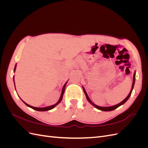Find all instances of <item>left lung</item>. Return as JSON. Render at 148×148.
<instances>
[{
  "mask_svg": "<svg viewBox=\"0 0 148 148\" xmlns=\"http://www.w3.org/2000/svg\"><path fill=\"white\" fill-rule=\"evenodd\" d=\"M135 73H134V75H133V84H132V89H131L130 92V93H129V95L127 96V97L126 98H125V99L123 101H122L120 103H119V104H117V105H115V106H111V107H100V106H98L95 104H94V103L91 101V99H89V97H88V95H87V93H86V91H85V89H84L83 88V91H84V94H85V95H86L87 100H88L89 102H90L91 104L93 106H95V107H96V108H97V109L102 110V111H111V110H114V109H117V107H119L121 105L123 104L125 102H127V101L129 99L130 96V95H131L132 90H133V89L134 84H135Z\"/></svg>",
  "mask_w": 148,
  "mask_h": 148,
  "instance_id": "8db88e82",
  "label": "left lung"
}]
</instances>
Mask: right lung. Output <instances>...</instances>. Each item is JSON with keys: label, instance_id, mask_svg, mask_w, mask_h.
<instances>
[{"label": "right lung", "instance_id": "1", "mask_svg": "<svg viewBox=\"0 0 148 148\" xmlns=\"http://www.w3.org/2000/svg\"><path fill=\"white\" fill-rule=\"evenodd\" d=\"M16 66V65H15V68H14V71H15ZM13 82H14V83H15L14 78H13ZM66 83H67V82H66ZM66 83L64 84V87H63V89H62V94H61V96H60V97L59 100L58 101V102L56 103V104H53V105H52V106H48V107H33V106H30V105H29V104H26V102H25L23 101V102L25 103V104L26 106H28V107H31V108H32V109H33L36 110H38V111H47V110H51V109H52L53 108H54V107H55L57 104H59V103L61 102V101H62V97H63V95H64V91H65V86H66Z\"/></svg>", "mask_w": 148, "mask_h": 148}]
</instances>
